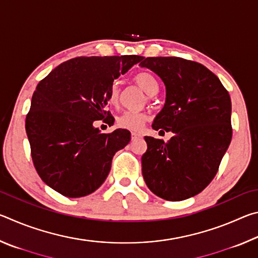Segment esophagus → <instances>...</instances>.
<instances>
[{
  "mask_svg": "<svg viewBox=\"0 0 258 258\" xmlns=\"http://www.w3.org/2000/svg\"><path fill=\"white\" fill-rule=\"evenodd\" d=\"M141 137H142L141 134H139L137 132H132V140H137V139H140Z\"/></svg>",
  "mask_w": 258,
  "mask_h": 258,
  "instance_id": "1",
  "label": "esophagus"
}]
</instances>
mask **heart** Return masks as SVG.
I'll use <instances>...</instances> for the list:
<instances>
[{
	"label": "heart",
	"mask_w": 258,
	"mask_h": 258,
	"mask_svg": "<svg viewBox=\"0 0 258 258\" xmlns=\"http://www.w3.org/2000/svg\"><path fill=\"white\" fill-rule=\"evenodd\" d=\"M133 81L137 85L145 91L147 94L154 95L158 90V83L150 73L141 72L134 75ZM119 99V89L117 85H112L109 89L107 95L108 103L110 106H116ZM149 118L148 113L145 111H124L120 116L117 117L116 124L120 128L128 131H140L145 126L146 121Z\"/></svg>",
	"instance_id": "obj_1"
}]
</instances>
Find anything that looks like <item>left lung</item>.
Wrapping results in <instances>:
<instances>
[{"label":"left lung","instance_id":"1","mask_svg":"<svg viewBox=\"0 0 258 258\" xmlns=\"http://www.w3.org/2000/svg\"><path fill=\"white\" fill-rule=\"evenodd\" d=\"M140 66L157 74L166 89L165 104L152 128L174 134L167 142L145 138L142 175L156 196L181 202L212 182L228 150L232 138L230 95L215 74L195 61L152 56L142 58Z\"/></svg>","mask_w":258,"mask_h":258}]
</instances>
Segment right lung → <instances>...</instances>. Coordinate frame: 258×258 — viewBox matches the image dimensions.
<instances>
[{
	"label": "right lung",
	"mask_w": 258,
	"mask_h": 258,
	"mask_svg": "<svg viewBox=\"0 0 258 258\" xmlns=\"http://www.w3.org/2000/svg\"><path fill=\"white\" fill-rule=\"evenodd\" d=\"M140 55L78 56L54 68L36 87L26 133L38 175L64 197L92 194L106 181L117 151L131 141L127 130L104 134L95 120H113L106 110L113 81Z\"/></svg>",
	"instance_id": "obj_1"
}]
</instances>
